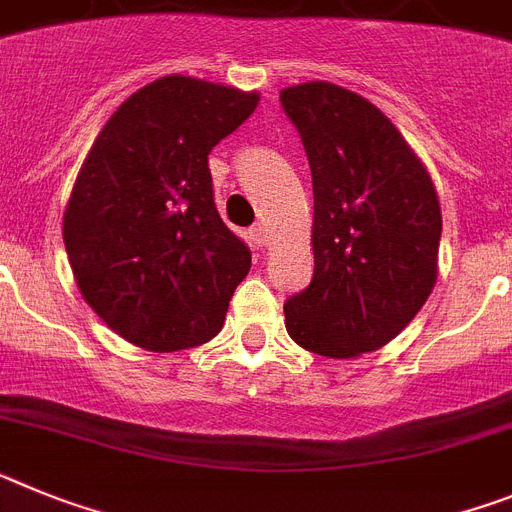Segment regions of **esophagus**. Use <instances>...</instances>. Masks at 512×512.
Wrapping results in <instances>:
<instances>
[{
  "mask_svg": "<svg viewBox=\"0 0 512 512\" xmlns=\"http://www.w3.org/2000/svg\"><path fill=\"white\" fill-rule=\"evenodd\" d=\"M250 237H252V242L257 244V247H265V244L270 242V231H268V226H262V224H255L250 229Z\"/></svg>",
  "mask_w": 512,
  "mask_h": 512,
  "instance_id": "34e87169",
  "label": "esophagus"
}]
</instances>
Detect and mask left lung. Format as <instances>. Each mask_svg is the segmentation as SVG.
Here are the masks:
<instances>
[{
    "instance_id": "obj_1",
    "label": "left lung",
    "mask_w": 512,
    "mask_h": 512,
    "mask_svg": "<svg viewBox=\"0 0 512 512\" xmlns=\"http://www.w3.org/2000/svg\"><path fill=\"white\" fill-rule=\"evenodd\" d=\"M314 188V275L283 304L286 330L327 358L371 353L412 322L438 270L433 180L376 105L330 82L281 92Z\"/></svg>"
}]
</instances>
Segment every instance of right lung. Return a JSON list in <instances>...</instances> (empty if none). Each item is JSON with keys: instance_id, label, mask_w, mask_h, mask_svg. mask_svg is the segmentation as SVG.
Returning a JSON list of instances; mask_svg holds the SVG:
<instances>
[{"instance_id": "add662e5", "label": "right lung", "mask_w": 512, "mask_h": 512, "mask_svg": "<svg viewBox=\"0 0 512 512\" xmlns=\"http://www.w3.org/2000/svg\"><path fill=\"white\" fill-rule=\"evenodd\" d=\"M255 108V92L175 74L128 97L92 144L64 244L84 301L123 340L170 353L221 330L252 252L213 203L208 154Z\"/></svg>"}]
</instances>
